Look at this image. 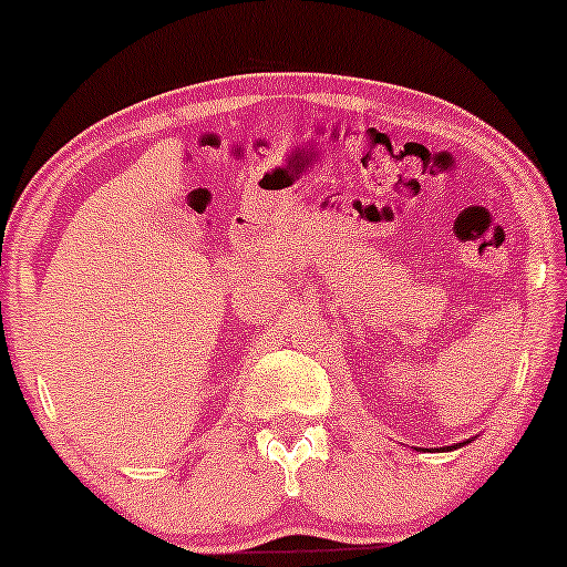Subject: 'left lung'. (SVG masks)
Wrapping results in <instances>:
<instances>
[{
  "instance_id": "obj_1",
  "label": "left lung",
  "mask_w": 567,
  "mask_h": 567,
  "mask_svg": "<svg viewBox=\"0 0 567 567\" xmlns=\"http://www.w3.org/2000/svg\"><path fill=\"white\" fill-rule=\"evenodd\" d=\"M477 436H472V439H467V441H462V444H454V446H444V449H439V452H454V449H462V446H467V444H472V441H475Z\"/></svg>"
}]
</instances>
